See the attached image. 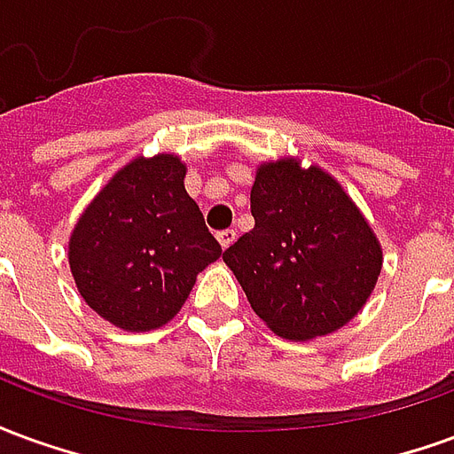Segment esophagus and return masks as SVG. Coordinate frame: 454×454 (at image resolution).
Here are the masks:
<instances>
[{
	"instance_id": "34e87169",
	"label": "esophagus",
	"mask_w": 454,
	"mask_h": 454,
	"mask_svg": "<svg viewBox=\"0 0 454 454\" xmlns=\"http://www.w3.org/2000/svg\"><path fill=\"white\" fill-rule=\"evenodd\" d=\"M216 238H218V243H221V247L226 250V247H231V246H233V243H236L238 233H236V231H233V228H226V231H218Z\"/></svg>"
}]
</instances>
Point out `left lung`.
Returning <instances> with one entry per match:
<instances>
[{
  "label": "left lung",
  "mask_w": 454,
  "mask_h": 454,
  "mask_svg": "<svg viewBox=\"0 0 454 454\" xmlns=\"http://www.w3.org/2000/svg\"><path fill=\"white\" fill-rule=\"evenodd\" d=\"M253 231L223 253L247 301L277 335L338 331L377 285L380 240L324 169L267 162L250 189Z\"/></svg>",
  "instance_id": "1"
}]
</instances>
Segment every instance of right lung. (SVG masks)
Returning <instances> with one entry per match:
<instances>
[{
	"label": "right lung",
	"instance_id": "add662e5",
	"mask_svg": "<svg viewBox=\"0 0 454 454\" xmlns=\"http://www.w3.org/2000/svg\"><path fill=\"white\" fill-rule=\"evenodd\" d=\"M175 155L133 160L97 194L70 238L74 285L123 331H153L187 301L221 255Z\"/></svg>",
	"mask_w": 454,
	"mask_h": 454
}]
</instances>
